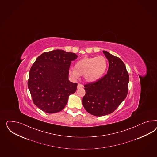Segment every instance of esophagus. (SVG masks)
Masks as SVG:
<instances>
[{
	"mask_svg": "<svg viewBox=\"0 0 157 157\" xmlns=\"http://www.w3.org/2000/svg\"><path fill=\"white\" fill-rule=\"evenodd\" d=\"M83 87V85H82L81 84H78V85H77V88L78 89H80L81 88H82Z\"/></svg>",
	"mask_w": 157,
	"mask_h": 157,
	"instance_id": "34e87169",
	"label": "esophagus"
}]
</instances>
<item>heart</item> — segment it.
I'll return each instance as SVG.
<instances>
[{
    "instance_id": "heart-1",
    "label": "heart",
    "mask_w": 157,
    "mask_h": 157,
    "mask_svg": "<svg viewBox=\"0 0 157 157\" xmlns=\"http://www.w3.org/2000/svg\"><path fill=\"white\" fill-rule=\"evenodd\" d=\"M107 68V61L104 57H86L78 60L75 63V68L69 69V74L75 78L84 75L85 80L93 82L103 77Z\"/></svg>"
}]
</instances>
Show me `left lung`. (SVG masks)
Returning <instances> with one entry per match:
<instances>
[{
  "mask_svg": "<svg viewBox=\"0 0 157 157\" xmlns=\"http://www.w3.org/2000/svg\"><path fill=\"white\" fill-rule=\"evenodd\" d=\"M107 58V73L99 80L84 85L82 104L85 110L96 117L110 114L125 99L129 76L125 64L119 57L103 51Z\"/></svg>",
  "mask_w": 157,
  "mask_h": 157,
  "instance_id": "8db88e82",
  "label": "left lung"
}]
</instances>
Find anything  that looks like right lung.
Returning a JSON list of instances; mask_svg holds the SVG:
<instances>
[{
    "label": "right lung",
    "mask_w": 157,
    "mask_h": 157,
    "mask_svg": "<svg viewBox=\"0 0 157 157\" xmlns=\"http://www.w3.org/2000/svg\"><path fill=\"white\" fill-rule=\"evenodd\" d=\"M75 53L63 50L45 52L36 59L29 72L28 88L33 103L42 111H62L74 94L77 84L68 80L69 69Z\"/></svg>",
    "instance_id": "add662e5"
}]
</instances>
